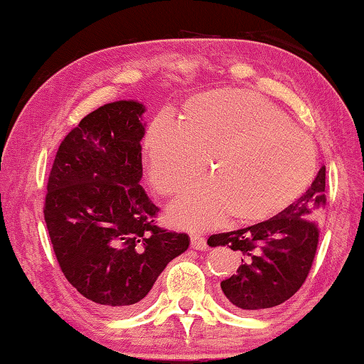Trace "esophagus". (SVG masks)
Here are the masks:
<instances>
[{
	"label": "esophagus",
	"instance_id": "esophagus-1",
	"mask_svg": "<svg viewBox=\"0 0 364 364\" xmlns=\"http://www.w3.org/2000/svg\"><path fill=\"white\" fill-rule=\"evenodd\" d=\"M190 244H192V247L197 250H205L208 247L206 239L203 236H200V234H192V236H190Z\"/></svg>",
	"mask_w": 364,
	"mask_h": 364
}]
</instances>
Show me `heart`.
Here are the masks:
<instances>
[{
  "label": "heart",
  "mask_w": 364,
  "mask_h": 364,
  "mask_svg": "<svg viewBox=\"0 0 364 364\" xmlns=\"http://www.w3.org/2000/svg\"><path fill=\"white\" fill-rule=\"evenodd\" d=\"M143 151L151 182L164 195L186 190L206 159L210 181L171 208L174 223L190 229L228 213L239 223L275 216L304 193L317 167L311 136L270 100L242 89L193 96L178 124L158 115L148 125Z\"/></svg>",
  "instance_id": "obj_1"
}]
</instances>
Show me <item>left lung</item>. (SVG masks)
<instances>
[{"label": "left lung", "mask_w": 364, "mask_h": 364, "mask_svg": "<svg viewBox=\"0 0 364 364\" xmlns=\"http://www.w3.org/2000/svg\"><path fill=\"white\" fill-rule=\"evenodd\" d=\"M327 205L326 166L304 195L282 213L236 231L213 234L211 247L226 245L239 254L234 275L221 282L228 303L257 312L291 298L303 287L314 262L318 223Z\"/></svg>", "instance_id": "left-lung-1"}]
</instances>
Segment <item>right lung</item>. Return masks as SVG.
<instances>
[{"label": "right lung", "instance_id": "add662e5", "mask_svg": "<svg viewBox=\"0 0 364 364\" xmlns=\"http://www.w3.org/2000/svg\"><path fill=\"white\" fill-rule=\"evenodd\" d=\"M143 112L135 100H119L86 115L60 144L43 205L65 278L114 317L148 303L190 240L156 225L159 208L139 186Z\"/></svg>", "mask_w": 364, "mask_h": 364}]
</instances>
